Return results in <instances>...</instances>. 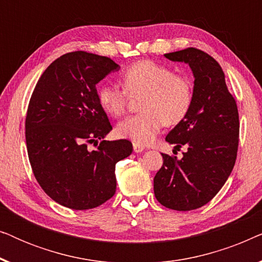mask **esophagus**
Listing matches in <instances>:
<instances>
[{
  "label": "esophagus",
  "mask_w": 262,
  "mask_h": 262,
  "mask_svg": "<svg viewBox=\"0 0 262 262\" xmlns=\"http://www.w3.org/2000/svg\"><path fill=\"white\" fill-rule=\"evenodd\" d=\"M144 149L145 148L143 145H139V144H136V143H134V151L135 152H142Z\"/></svg>",
  "instance_id": "obj_1"
}]
</instances>
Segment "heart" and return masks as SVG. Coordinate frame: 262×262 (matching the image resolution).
I'll list each match as a JSON object with an SVG mask.
<instances>
[{
  "instance_id": "1",
  "label": "heart",
  "mask_w": 262,
  "mask_h": 262,
  "mask_svg": "<svg viewBox=\"0 0 262 262\" xmlns=\"http://www.w3.org/2000/svg\"><path fill=\"white\" fill-rule=\"evenodd\" d=\"M119 85L105 83L98 89L101 108L112 117H120L127 108L130 96L142 95L141 113L124 119L117 126L121 138L139 145L155 141L164 125H178L185 119L193 103V83L188 76L174 74L163 64L150 59L132 63L121 73Z\"/></svg>"
}]
</instances>
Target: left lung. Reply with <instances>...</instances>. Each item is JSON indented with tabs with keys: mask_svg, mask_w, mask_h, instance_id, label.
<instances>
[{
	"mask_svg": "<svg viewBox=\"0 0 262 262\" xmlns=\"http://www.w3.org/2000/svg\"><path fill=\"white\" fill-rule=\"evenodd\" d=\"M164 56L191 67L194 96L187 116L166 137L177 150L181 146L187 150L181 160L162 154L163 164L154 178V192L168 209L191 211L204 206L220 192L235 166L238 111L213 57L195 48Z\"/></svg>",
	"mask_w": 262,
	"mask_h": 262,
	"instance_id": "obj_1",
	"label": "left lung"
}]
</instances>
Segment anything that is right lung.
<instances>
[{"mask_svg":"<svg viewBox=\"0 0 262 262\" xmlns=\"http://www.w3.org/2000/svg\"><path fill=\"white\" fill-rule=\"evenodd\" d=\"M119 68L108 57L66 53L50 64L32 93L25 123L32 170L46 194L69 209H94L112 198L116 164L132 152L127 139H102L112 126L95 84ZM92 142L98 149L89 150Z\"/></svg>","mask_w":262,"mask_h":262,"instance_id":"right-lung-1","label":"right lung"}]
</instances>
